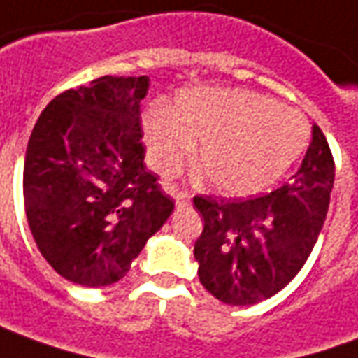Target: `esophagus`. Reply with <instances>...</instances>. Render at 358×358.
Instances as JSON below:
<instances>
[{
  "instance_id": "esophagus-1",
  "label": "esophagus",
  "mask_w": 358,
  "mask_h": 358,
  "mask_svg": "<svg viewBox=\"0 0 358 358\" xmlns=\"http://www.w3.org/2000/svg\"><path fill=\"white\" fill-rule=\"evenodd\" d=\"M173 199L177 208H185L191 204V194H189V192H175Z\"/></svg>"
}]
</instances>
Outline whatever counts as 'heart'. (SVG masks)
I'll list each match as a JSON object with an SVG mask.
<instances>
[{
  "label": "heart",
  "instance_id": "obj_1",
  "mask_svg": "<svg viewBox=\"0 0 358 358\" xmlns=\"http://www.w3.org/2000/svg\"><path fill=\"white\" fill-rule=\"evenodd\" d=\"M152 167L179 173L200 143L199 167L224 196H250L275 183L308 144L299 111L248 90L200 88L177 96L173 111L156 108L144 117Z\"/></svg>",
  "mask_w": 358,
  "mask_h": 358
}]
</instances>
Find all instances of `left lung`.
I'll list each match as a JSON object with an SVG mask.
<instances>
[{
	"label": "left lung",
	"mask_w": 358,
	"mask_h": 358,
	"mask_svg": "<svg viewBox=\"0 0 358 358\" xmlns=\"http://www.w3.org/2000/svg\"><path fill=\"white\" fill-rule=\"evenodd\" d=\"M336 166L320 127L287 185L264 196H194L204 229L194 243L200 283L225 305L270 299L301 272L326 222Z\"/></svg>",
	"instance_id": "left-lung-1"
}]
</instances>
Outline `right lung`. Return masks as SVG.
Returning a JSON list of instances; mask_svg holds the SVG:
<instances>
[{
  "instance_id": "obj_1",
  "label": "right lung",
  "mask_w": 358,
  "mask_h": 358,
  "mask_svg": "<svg viewBox=\"0 0 358 358\" xmlns=\"http://www.w3.org/2000/svg\"><path fill=\"white\" fill-rule=\"evenodd\" d=\"M148 77H100L55 96L24 158L30 231L48 264L83 287L119 281L173 212L144 164Z\"/></svg>"
}]
</instances>
